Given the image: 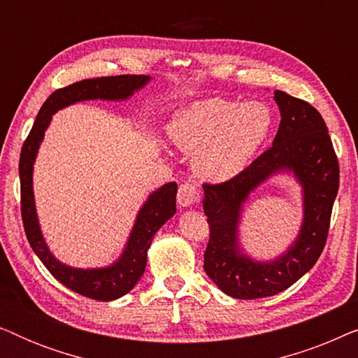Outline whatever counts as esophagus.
Returning a JSON list of instances; mask_svg holds the SVG:
<instances>
[{"instance_id": "obj_1", "label": "esophagus", "mask_w": 358, "mask_h": 358, "mask_svg": "<svg viewBox=\"0 0 358 358\" xmlns=\"http://www.w3.org/2000/svg\"><path fill=\"white\" fill-rule=\"evenodd\" d=\"M200 200V194L197 187L190 182H184L179 185L178 190V202L180 207H190V205L197 203Z\"/></svg>"}]
</instances>
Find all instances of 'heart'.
Wrapping results in <instances>:
<instances>
[{"label": "heart", "instance_id": "b5f03b06", "mask_svg": "<svg viewBox=\"0 0 358 358\" xmlns=\"http://www.w3.org/2000/svg\"><path fill=\"white\" fill-rule=\"evenodd\" d=\"M271 124L266 106H236L212 97L179 110L168 125V136L180 151H195L194 169L199 178L222 182L246 168L267 138Z\"/></svg>", "mask_w": 358, "mask_h": 358}]
</instances>
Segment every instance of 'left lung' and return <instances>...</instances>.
<instances>
[{
    "mask_svg": "<svg viewBox=\"0 0 358 358\" xmlns=\"http://www.w3.org/2000/svg\"><path fill=\"white\" fill-rule=\"evenodd\" d=\"M273 99L282 120L271 148L227 182L203 184V212L210 227L203 268L220 290L239 300L277 295L315 266L326 246L339 190V163L320 112L283 91H273ZM280 170H290L302 185L303 223L287 253L259 263L238 248V218L248 194Z\"/></svg>",
    "mask_w": 358,
    "mask_h": 358,
    "instance_id": "1",
    "label": "left lung"
}]
</instances>
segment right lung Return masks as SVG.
Instances as JSON below:
<instances>
[{
	"label": "right lung",
	"mask_w": 358,
	"mask_h": 358,
	"mask_svg": "<svg viewBox=\"0 0 358 358\" xmlns=\"http://www.w3.org/2000/svg\"><path fill=\"white\" fill-rule=\"evenodd\" d=\"M151 80L145 75H120L83 80L57 90L48 96L38 110L31 134L27 135L19 159L21 178V213L27 241L48 272L70 290L97 301H112L124 296L136 285L146 267V252L155 234L176 213V194L178 184L168 182L150 194L140 208L138 217L131 228L130 238L122 256L109 267L75 268L57 261L43 241L36 212L32 190L34 161L52 115L63 107L80 101H125Z\"/></svg>",
	"instance_id": "right-lung-1"
}]
</instances>
